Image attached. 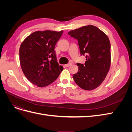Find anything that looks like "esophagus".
Wrapping results in <instances>:
<instances>
[{
	"label": "esophagus",
	"mask_w": 132,
	"mask_h": 132,
	"mask_svg": "<svg viewBox=\"0 0 132 132\" xmlns=\"http://www.w3.org/2000/svg\"><path fill=\"white\" fill-rule=\"evenodd\" d=\"M71 64H72V63H69L67 64H65V67H70Z\"/></svg>",
	"instance_id": "1"
}]
</instances>
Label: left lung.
Here are the masks:
<instances>
[{
  "label": "left lung",
  "instance_id": "obj_1",
  "mask_svg": "<svg viewBox=\"0 0 132 132\" xmlns=\"http://www.w3.org/2000/svg\"><path fill=\"white\" fill-rule=\"evenodd\" d=\"M78 41L81 55H85L84 64L77 63L79 70L73 79L81 89H95L106 77L111 65V44L107 36L97 27L87 25L68 32Z\"/></svg>",
  "mask_w": 132,
  "mask_h": 132
}]
</instances>
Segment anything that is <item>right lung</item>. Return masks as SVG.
<instances>
[{
	"mask_svg": "<svg viewBox=\"0 0 132 132\" xmlns=\"http://www.w3.org/2000/svg\"><path fill=\"white\" fill-rule=\"evenodd\" d=\"M63 31H36L26 37L20 47V62L23 74L38 87L51 84L63 68L57 62L55 46Z\"/></svg>",
	"mask_w": 132,
	"mask_h": 132,
	"instance_id": "1",
	"label": "right lung"
}]
</instances>
